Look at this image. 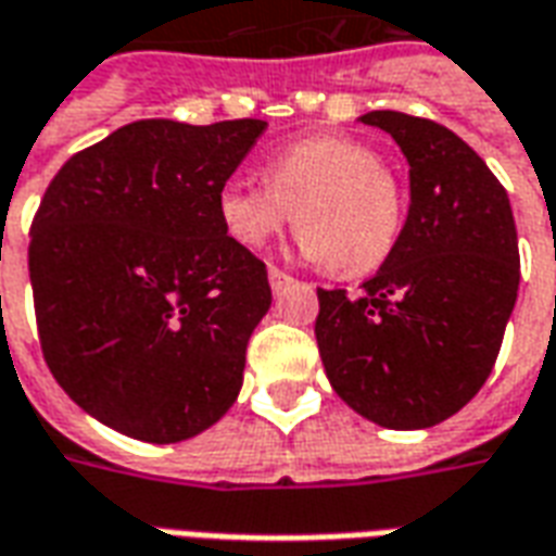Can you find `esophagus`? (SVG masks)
Here are the masks:
<instances>
[{
    "label": "esophagus",
    "mask_w": 556,
    "mask_h": 556,
    "mask_svg": "<svg viewBox=\"0 0 556 556\" xmlns=\"http://www.w3.org/2000/svg\"><path fill=\"white\" fill-rule=\"evenodd\" d=\"M290 281H293V275H287L283 269H278V266H269V283H273L275 293H281Z\"/></svg>",
    "instance_id": "34e87169"
}]
</instances>
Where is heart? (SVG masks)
<instances>
[{"instance_id":"1","label":"heart","mask_w":556,"mask_h":556,"mask_svg":"<svg viewBox=\"0 0 556 556\" xmlns=\"http://www.w3.org/2000/svg\"><path fill=\"white\" fill-rule=\"evenodd\" d=\"M406 216L403 184L367 144L311 136L266 162V184L230 180L218 192V218L230 237L261 249L293 218L299 245L331 275L379 269Z\"/></svg>"}]
</instances>
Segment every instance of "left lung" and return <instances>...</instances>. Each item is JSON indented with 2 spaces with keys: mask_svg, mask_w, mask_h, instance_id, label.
<instances>
[{
  "mask_svg": "<svg viewBox=\"0 0 556 556\" xmlns=\"http://www.w3.org/2000/svg\"><path fill=\"white\" fill-rule=\"evenodd\" d=\"M412 177L394 251L358 295L319 287V358L338 396L388 429L435 427L489 379L518 295V233L501 180L429 117L367 112Z\"/></svg>",
  "mask_w": 556,
  "mask_h": 556,
  "instance_id": "left-lung-1",
  "label": "left lung"
}]
</instances>
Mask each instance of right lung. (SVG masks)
<instances>
[{"label": "right lung", "instance_id": "right-lung-1", "mask_svg": "<svg viewBox=\"0 0 556 556\" xmlns=\"http://www.w3.org/2000/svg\"><path fill=\"white\" fill-rule=\"evenodd\" d=\"M263 132L257 117L136 121L73 153L40 198L28 278L43 362L129 439H192L242 388L273 290L218 192Z\"/></svg>", "mask_w": 556, "mask_h": 556}]
</instances>
